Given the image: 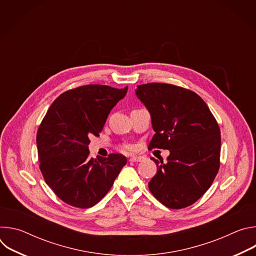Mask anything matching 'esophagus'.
Instances as JSON below:
<instances>
[{
	"label": "esophagus",
	"mask_w": 256,
	"mask_h": 256,
	"mask_svg": "<svg viewBox=\"0 0 256 256\" xmlns=\"http://www.w3.org/2000/svg\"><path fill=\"white\" fill-rule=\"evenodd\" d=\"M144 158L142 157V156H132L130 158V161H132V162H140V161H142Z\"/></svg>",
	"instance_id": "esophagus-1"
}]
</instances>
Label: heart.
<instances>
[{"instance_id": "1", "label": "heart", "mask_w": 256, "mask_h": 256, "mask_svg": "<svg viewBox=\"0 0 256 256\" xmlns=\"http://www.w3.org/2000/svg\"><path fill=\"white\" fill-rule=\"evenodd\" d=\"M128 149H130V147H128Z\"/></svg>"}]
</instances>
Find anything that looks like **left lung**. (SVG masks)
Wrapping results in <instances>:
<instances>
[{
	"mask_svg": "<svg viewBox=\"0 0 256 256\" xmlns=\"http://www.w3.org/2000/svg\"><path fill=\"white\" fill-rule=\"evenodd\" d=\"M136 95L148 109L155 132L149 149L169 150L167 162L151 158L157 173L152 194L169 208L196 202L210 188L220 167L221 132L206 102L171 84L138 85Z\"/></svg>",
	"mask_w": 256,
	"mask_h": 256,
	"instance_id": "8db88e82",
	"label": "left lung"
}]
</instances>
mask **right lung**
<instances>
[{
  "label": "right lung",
  "instance_id": "obj_1",
  "mask_svg": "<svg viewBox=\"0 0 256 256\" xmlns=\"http://www.w3.org/2000/svg\"><path fill=\"white\" fill-rule=\"evenodd\" d=\"M126 92L128 86L85 85L60 94L48 108L36 136L40 167L46 184L68 204L95 206L126 164L120 154L90 158L88 147Z\"/></svg>",
  "mask_w": 256,
  "mask_h": 256
}]
</instances>
